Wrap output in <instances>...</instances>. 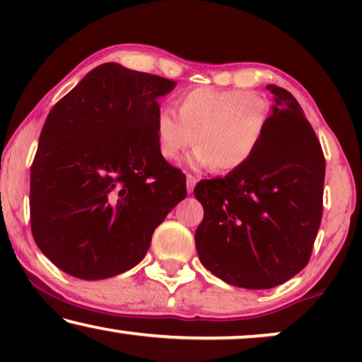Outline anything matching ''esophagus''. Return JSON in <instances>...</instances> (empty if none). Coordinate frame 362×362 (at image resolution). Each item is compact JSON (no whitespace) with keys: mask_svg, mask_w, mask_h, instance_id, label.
Listing matches in <instances>:
<instances>
[{"mask_svg":"<svg viewBox=\"0 0 362 362\" xmlns=\"http://www.w3.org/2000/svg\"><path fill=\"white\" fill-rule=\"evenodd\" d=\"M196 182H197V177H196L194 175H187V176H186V187H187V192L194 191Z\"/></svg>","mask_w":362,"mask_h":362,"instance_id":"obj_1","label":"esophagus"}]
</instances>
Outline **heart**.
I'll return each instance as SVG.
<instances>
[{
    "label": "heart",
    "instance_id": "heart-1",
    "mask_svg": "<svg viewBox=\"0 0 362 362\" xmlns=\"http://www.w3.org/2000/svg\"><path fill=\"white\" fill-rule=\"evenodd\" d=\"M176 103L177 113L165 107L156 115L158 150L175 161L196 141L189 160L194 168L239 170L259 151L270 125V103L255 92L197 87Z\"/></svg>",
    "mask_w": 362,
    "mask_h": 362
}]
</instances>
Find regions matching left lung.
Instances as JSON below:
<instances>
[{"label":"left lung","mask_w":362,"mask_h":362,"mask_svg":"<svg viewBox=\"0 0 362 362\" xmlns=\"http://www.w3.org/2000/svg\"><path fill=\"white\" fill-rule=\"evenodd\" d=\"M275 95L270 125L252 160L224 177L199 181L196 229L201 264L226 284L250 290L285 284L310 262L323 216L326 161L300 103Z\"/></svg>","instance_id":"1"}]
</instances>
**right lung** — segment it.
Returning <instances> with one entry per match:
<instances>
[{"mask_svg":"<svg viewBox=\"0 0 362 362\" xmlns=\"http://www.w3.org/2000/svg\"><path fill=\"white\" fill-rule=\"evenodd\" d=\"M176 82L102 64L51 108L31 166V232L66 274L102 280L143 260L186 197V176L158 150V97Z\"/></svg>","mask_w":362,"mask_h":362,"instance_id":"obj_1","label":"right lung"}]
</instances>
